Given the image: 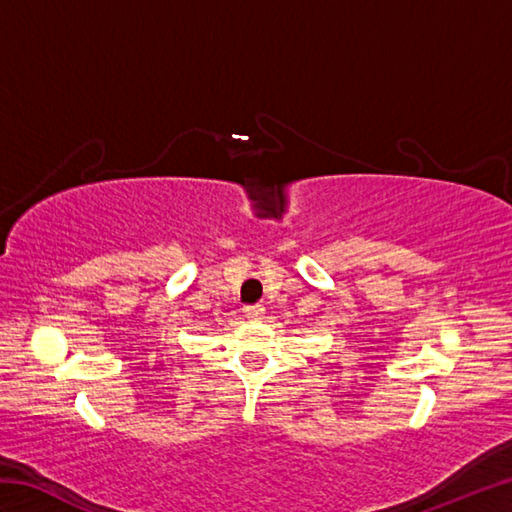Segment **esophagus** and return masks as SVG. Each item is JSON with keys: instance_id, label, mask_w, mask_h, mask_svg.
Returning a JSON list of instances; mask_svg holds the SVG:
<instances>
[{"instance_id": "esophagus-1", "label": "esophagus", "mask_w": 512, "mask_h": 512, "mask_svg": "<svg viewBox=\"0 0 512 512\" xmlns=\"http://www.w3.org/2000/svg\"><path fill=\"white\" fill-rule=\"evenodd\" d=\"M264 314H266L264 306H246V308H244V317L250 319V321L264 319Z\"/></svg>"}]
</instances>
